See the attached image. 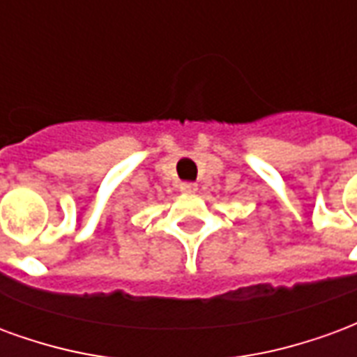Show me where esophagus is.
I'll return each instance as SVG.
<instances>
[{"label": "esophagus", "mask_w": 357, "mask_h": 357, "mask_svg": "<svg viewBox=\"0 0 357 357\" xmlns=\"http://www.w3.org/2000/svg\"><path fill=\"white\" fill-rule=\"evenodd\" d=\"M178 188H181L182 194H196L197 184H194V182H182Z\"/></svg>", "instance_id": "1"}]
</instances>
